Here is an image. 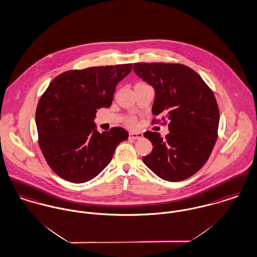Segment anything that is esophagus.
<instances>
[{
    "instance_id": "obj_1",
    "label": "esophagus",
    "mask_w": 257,
    "mask_h": 257,
    "mask_svg": "<svg viewBox=\"0 0 257 257\" xmlns=\"http://www.w3.org/2000/svg\"><path fill=\"white\" fill-rule=\"evenodd\" d=\"M142 137L143 136L141 133H135V132H131L128 135V138L131 140H140V139H142Z\"/></svg>"
}]
</instances>
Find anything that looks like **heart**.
Segmentation results:
<instances>
[{
	"mask_svg": "<svg viewBox=\"0 0 257 257\" xmlns=\"http://www.w3.org/2000/svg\"><path fill=\"white\" fill-rule=\"evenodd\" d=\"M127 124H128V125H134V124H135V120H134L133 118L128 119V120H127Z\"/></svg>",
	"mask_w": 257,
	"mask_h": 257,
	"instance_id": "b5f03b06",
	"label": "heart"
}]
</instances>
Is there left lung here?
Returning <instances> with one entry per match:
<instances>
[{"mask_svg":"<svg viewBox=\"0 0 257 257\" xmlns=\"http://www.w3.org/2000/svg\"><path fill=\"white\" fill-rule=\"evenodd\" d=\"M134 70L155 90L153 115L170 121L164 140L159 133H144L153 149L143 163L165 181H184L206 163L217 140L215 96L201 76L185 65L137 63Z\"/></svg>","mask_w":257,"mask_h":257,"instance_id":"left-lung-1","label":"left lung"}]
</instances>
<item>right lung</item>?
<instances>
[{
  "label": "right lung",
  "mask_w": 257,
  "mask_h": 257,
  "mask_svg": "<svg viewBox=\"0 0 257 257\" xmlns=\"http://www.w3.org/2000/svg\"><path fill=\"white\" fill-rule=\"evenodd\" d=\"M133 64L69 70L59 74L41 96L35 114L39 146L50 168L74 184L85 183L111 162L128 133L119 126L100 134L94 117L109 108L117 83Z\"/></svg>",
  "instance_id": "obj_1"
}]
</instances>
